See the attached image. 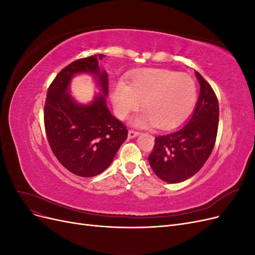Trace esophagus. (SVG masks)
I'll list each match as a JSON object with an SVG mask.
<instances>
[{"mask_svg":"<svg viewBox=\"0 0 255 255\" xmlns=\"http://www.w3.org/2000/svg\"><path fill=\"white\" fill-rule=\"evenodd\" d=\"M137 135H139V132H138V130H134V129L128 130V138H134Z\"/></svg>","mask_w":255,"mask_h":255,"instance_id":"esophagus-1","label":"esophagus"}]
</instances>
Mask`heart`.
Masks as SVG:
<instances>
[{
    "label": "heart",
    "instance_id": "obj_1",
    "mask_svg": "<svg viewBox=\"0 0 255 255\" xmlns=\"http://www.w3.org/2000/svg\"><path fill=\"white\" fill-rule=\"evenodd\" d=\"M197 100L196 82L190 75L167 69H144L130 76L128 85L116 84L112 102L117 117L126 119L141 102L144 111L133 123L170 128L189 114Z\"/></svg>",
    "mask_w": 255,
    "mask_h": 255
}]
</instances>
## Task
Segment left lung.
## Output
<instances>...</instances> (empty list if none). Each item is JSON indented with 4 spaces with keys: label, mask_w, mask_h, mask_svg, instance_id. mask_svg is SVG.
<instances>
[{
    "label": "left lung",
    "mask_w": 255,
    "mask_h": 255,
    "mask_svg": "<svg viewBox=\"0 0 255 255\" xmlns=\"http://www.w3.org/2000/svg\"><path fill=\"white\" fill-rule=\"evenodd\" d=\"M200 96L191 118L174 132L155 138L148 159L152 170L167 183H180L203 167L214 149L219 122V103L211 85L199 72Z\"/></svg>",
    "instance_id": "8db88e82"
}]
</instances>
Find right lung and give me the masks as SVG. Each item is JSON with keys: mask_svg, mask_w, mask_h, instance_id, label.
I'll use <instances>...</instances> for the list:
<instances>
[{"mask_svg": "<svg viewBox=\"0 0 255 255\" xmlns=\"http://www.w3.org/2000/svg\"><path fill=\"white\" fill-rule=\"evenodd\" d=\"M103 54L74 60L53 80L44 104V128L51 150L69 171L84 177L102 173L128 138L127 127L106 106L109 78L98 60ZM91 73L103 95L88 106L78 105L67 94L73 75Z\"/></svg>", "mask_w": 255, "mask_h": 255, "instance_id": "obj_1", "label": "right lung"}]
</instances>
